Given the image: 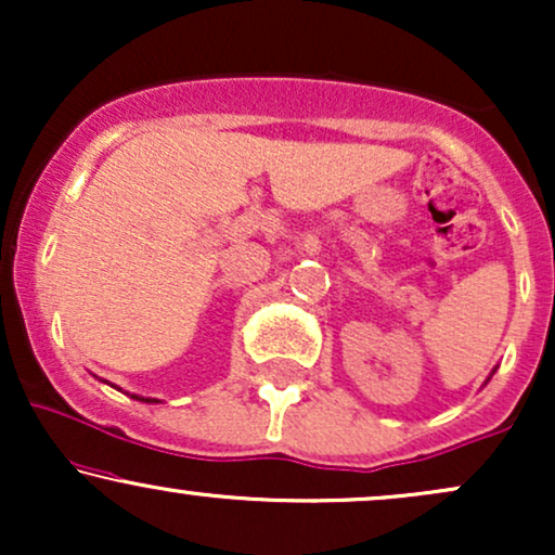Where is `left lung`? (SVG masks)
Returning a JSON list of instances; mask_svg holds the SVG:
<instances>
[{
  "label": "left lung",
  "instance_id": "1",
  "mask_svg": "<svg viewBox=\"0 0 555 555\" xmlns=\"http://www.w3.org/2000/svg\"><path fill=\"white\" fill-rule=\"evenodd\" d=\"M493 373H495V371H493Z\"/></svg>",
  "mask_w": 555,
  "mask_h": 555
}]
</instances>
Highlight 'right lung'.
I'll use <instances>...</instances> for the list:
<instances>
[{
    "label": "right lung",
    "instance_id": "1",
    "mask_svg": "<svg viewBox=\"0 0 555 555\" xmlns=\"http://www.w3.org/2000/svg\"><path fill=\"white\" fill-rule=\"evenodd\" d=\"M132 399H138V401H149V404H154V401H158V399H149V397H138V393H130Z\"/></svg>",
    "mask_w": 555,
    "mask_h": 555
}]
</instances>
